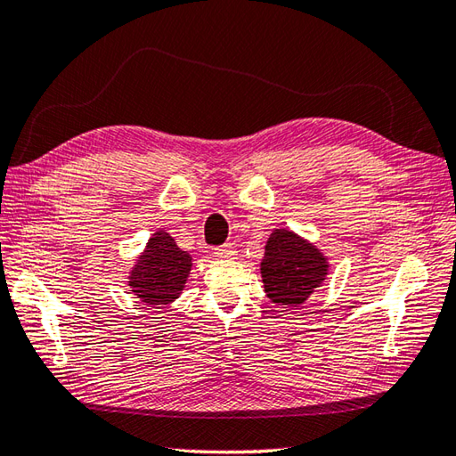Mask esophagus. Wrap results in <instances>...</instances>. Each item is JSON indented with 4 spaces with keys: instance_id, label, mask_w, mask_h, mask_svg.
I'll return each instance as SVG.
<instances>
[{
    "instance_id": "1",
    "label": "esophagus",
    "mask_w": 456,
    "mask_h": 456,
    "mask_svg": "<svg viewBox=\"0 0 456 456\" xmlns=\"http://www.w3.org/2000/svg\"><path fill=\"white\" fill-rule=\"evenodd\" d=\"M235 255H237V250L231 243L216 248V256H219V258H235Z\"/></svg>"
}]
</instances>
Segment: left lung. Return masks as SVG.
Returning <instances> with one entry per match:
<instances>
[{
  "label": "left lung",
  "instance_id": "8db88e82",
  "mask_svg": "<svg viewBox=\"0 0 456 456\" xmlns=\"http://www.w3.org/2000/svg\"><path fill=\"white\" fill-rule=\"evenodd\" d=\"M329 266V258L312 240L288 227L274 229L260 260L265 294L276 305L299 307L325 282Z\"/></svg>",
  "mask_w": 456,
  "mask_h": 456
}]
</instances>
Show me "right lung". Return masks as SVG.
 I'll list each match as a JSON object with an SVG mask.
<instances>
[{"mask_svg": "<svg viewBox=\"0 0 456 456\" xmlns=\"http://www.w3.org/2000/svg\"><path fill=\"white\" fill-rule=\"evenodd\" d=\"M191 256L164 229L154 231L144 250L129 270L127 286L142 304L167 307L186 288Z\"/></svg>", "mask_w": 456, "mask_h": 456, "instance_id": "right-lung-1", "label": "right lung"}]
</instances>
